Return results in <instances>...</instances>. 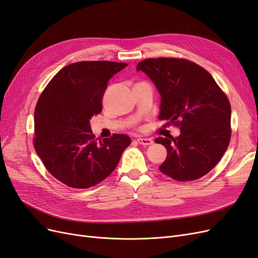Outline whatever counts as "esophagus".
Returning <instances> with one entry per match:
<instances>
[{"instance_id":"1","label":"esophagus","mask_w":258,"mask_h":258,"mask_svg":"<svg viewBox=\"0 0 258 258\" xmlns=\"http://www.w3.org/2000/svg\"><path fill=\"white\" fill-rule=\"evenodd\" d=\"M137 142L141 145L147 146V145H151L153 143V140L152 139H144V138H139L137 139Z\"/></svg>"}]
</instances>
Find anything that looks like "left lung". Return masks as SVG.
<instances>
[{
  "mask_svg": "<svg viewBox=\"0 0 258 258\" xmlns=\"http://www.w3.org/2000/svg\"><path fill=\"white\" fill-rule=\"evenodd\" d=\"M161 96L158 118L181 135L155 140L167 148L159 167L176 181H195L210 172L227 150L231 107L225 92L206 69L183 58H148L139 62Z\"/></svg>",
  "mask_w": 258,
  "mask_h": 258,
  "instance_id": "1",
  "label": "left lung"
}]
</instances>
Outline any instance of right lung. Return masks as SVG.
I'll return each mask as SVG.
<instances>
[{
  "instance_id": "obj_1",
  "label": "right lung",
  "mask_w": 258,
  "mask_h": 258,
  "mask_svg": "<svg viewBox=\"0 0 258 258\" xmlns=\"http://www.w3.org/2000/svg\"><path fill=\"white\" fill-rule=\"evenodd\" d=\"M128 64L81 61L61 69L35 106L33 144L43 165L58 181L89 188L110 175L130 145L126 135L96 139L90 118L102 111V98L114 74Z\"/></svg>"
}]
</instances>
